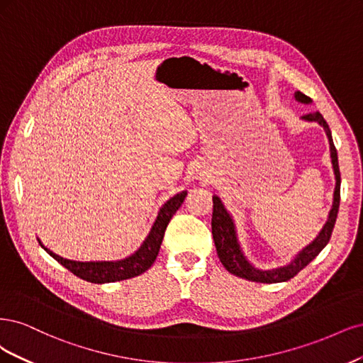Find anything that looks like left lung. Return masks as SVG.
Segmentation results:
<instances>
[{
    "instance_id": "left-lung-1",
    "label": "left lung",
    "mask_w": 363,
    "mask_h": 363,
    "mask_svg": "<svg viewBox=\"0 0 363 363\" xmlns=\"http://www.w3.org/2000/svg\"><path fill=\"white\" fill-rule=\"evenodd\" d=\"M294 99L300 104H312V99L308 98L306 95H303V93L298 90L294 93ZM301 121L318 123L324 130L327 140H329L332 169L335 174V191H333L332 208L329 211V216H327V221L318 232V235L315 237L308 245H305L300 252H297L294 256H292L288 264L279 265L274 268H259L253 262H250V259L245 256L241 247V242L238 240V232H237V226H235V221H233L232 214L228 211V208L223 205V202H221V199L217 194H214L213 196L214 211H213V223H211L213 238H214L220 262L223 264L226 270L233 276L252 280V282H261V284L286 282V280L294 277L300 270H303V268H305L311 261L317 258L318 253L325 247L327 242H329L332 237V230L335 228V221L337 217L339 199H341V173H339V166H337V152L333 145L330 128L324 121L320 111L301 116Z\"/></svg>"
}]
</instances>
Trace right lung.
<instances>
[{
	"mask_svg": "<svg viewBox=\"0 0 363 363\" xmlns=\"http://www.w3.org/2000/svg\"><path fill=\"white\" fill-rule=\"evenodd\" d=\"M185 196H186V190L179 191L173 197H170L169 201L160 208L158 216L154 221V225H152L145 241L140 244V247L134 253L126 256L123 259H116V261L67 259L60 255L54 253L48 247H45L43 242L39 238L38 241L42 245V249L50 256H52L57 262H60L65 268H67L69 272H72L79 279L87 280V282L110 284V282H119V280H125V279H131L149 270L150 265L155 262L169 221L182 205Z\"/></svg>",
	"mask_w": 363,
	"mask_h": 363,
	"instance_id": "add662e5",
	"label": "right lung"
}]
</instances>
